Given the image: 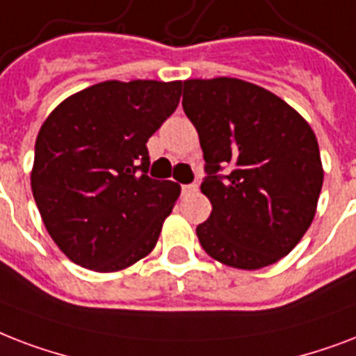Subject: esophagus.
<instances>
[{
    "label": "esophagus",
    "instance_id": "obj_1",
    "mask_svg": "<svg viewBox=\"0 0 356 356\" xmlns=\"http://www.w3.org/2000/svg\"><path fill=\"white\" fill-rule=\"evenodd\" d=\"M198 191V186L197 184H186V186H181V193H184V195H195V193Z\"/></svg>",
    "mask_w": 356,
    "mask_h": 356
}]
</instances>
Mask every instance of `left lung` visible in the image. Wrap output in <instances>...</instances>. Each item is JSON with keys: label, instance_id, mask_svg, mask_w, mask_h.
Instances as JSON below:
<instances>
[{"label": "left lung", "instance_id": "obj_1", "mask_svg": "<svg viewBox=\"0 0 356 356\" xmlns=\"http://www.w3.org/2000/svg\"><path fill=\"white\" fill-rule=\"evenodd\" d=\"M181 106L206 161L202 249L238 269L284 258L310 227L323 186L312 128L278 96L234 78L187 79Z\"/></svg>", "mask_w": 356, "mask_h": 356}]
</instances>
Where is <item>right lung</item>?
<instances>
[{
	"instance_id": "add662e5",
	"label": "right lung",
	"mask_w": 356,
	"mask_h": 356,
	"mask_svg": "<svg viewBox=\"0 0 356 356\" xmlns=\"http://www.w3.org/2000/svg\"><path fill=\"white\" fill-rule=\"evenodd\" d=\"M180 96L181 81H104L46 118L35 143L33 197L74 264L118 271L156 247L180 186L148 176L147 143Z\"/></svg>"
}]
</instances>
